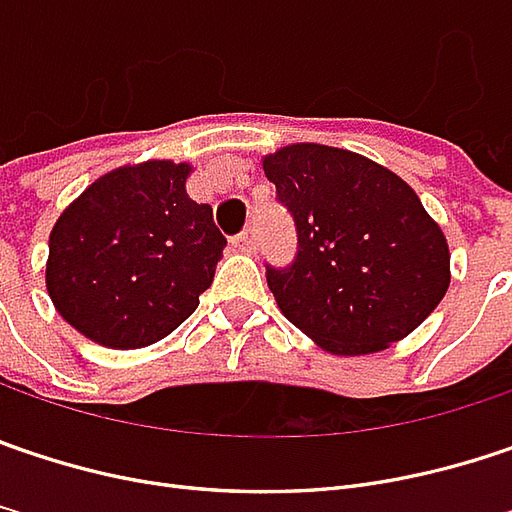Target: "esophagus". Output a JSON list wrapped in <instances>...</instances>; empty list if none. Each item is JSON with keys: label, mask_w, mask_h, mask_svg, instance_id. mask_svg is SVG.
Masks as SVG:
<instances>
[{"label": "esophagus", "mask_w": 512, "mask_h": 512, "mask_svg": "<svg viewBox=\"0 0 512 512\" xmlns=\"http://www.w3.org/2000/svg\"><path fill=\"white\" fill-rule=\"evenodd\" d=\"M231 243H234V249H237V252H255V228H246V231H243V234H237Z\"/></svg>", "instance_id": "esophagus-1"}]
</instances>
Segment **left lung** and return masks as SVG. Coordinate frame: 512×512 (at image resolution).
I'll return each mask as SVG.
<instances>
[{"label":"left lung","instance_id":"8db88e82","mask_svg":"<svg viewBox=\"0 0 512 512\" xmlns=\"http://www.w3.org/2000/svg\"><path fill=\"white\" fill-rule=\"evenodd\" d=\"M263 170L298 234L295 260L266 266V281L298 330L362 356L400 342L440 304L449 246L397 173L324 144H289Z\"/></svg>","mask_w":512,"mask_h":512}]
</instances>
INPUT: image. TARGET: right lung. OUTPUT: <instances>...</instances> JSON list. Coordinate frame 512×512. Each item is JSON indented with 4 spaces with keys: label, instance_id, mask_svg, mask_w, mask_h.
Returning a JSON list of instances; mask_svg holds the SVG:
<instances>
[{
    "label": "right lung",
    "instance_id": "obj_1",
    "mask_svg": "<svg viewBox=\"0 0 512 512\" xmlns=\"http://www.w3.org/2000/svg\"><path fill=\"white\" fill-rule=\"evenodd\" d=\"M188 173L173 162L118 167L54 223L48 295L86 339L115 350L153 345L211 286L226 237L211 205L185 194Z\"/></svg>",
    "mask_w": 512,
    "mask_h": 512
}]
</instances>
